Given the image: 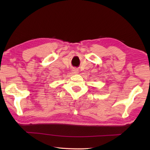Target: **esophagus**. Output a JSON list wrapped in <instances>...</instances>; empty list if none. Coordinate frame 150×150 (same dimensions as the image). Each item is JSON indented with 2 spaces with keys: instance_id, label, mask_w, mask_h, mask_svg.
<instances>
[{
  "instance_id": "1",
  "label": "esophagus",
  "mask_w": 150,
  "mask_h": 150,
  "mask_svg": "<svg viewBox=\"0 0 150 150\" xmlns=\"http://www.w3.org/2000/svg\"><path fill=\"white\" fill-rule=\"evenodd\" d=\"M72 73H73V74H75V73H79V69L77 68H73L72 69Z\"/></svg>"
}]
</instances>
